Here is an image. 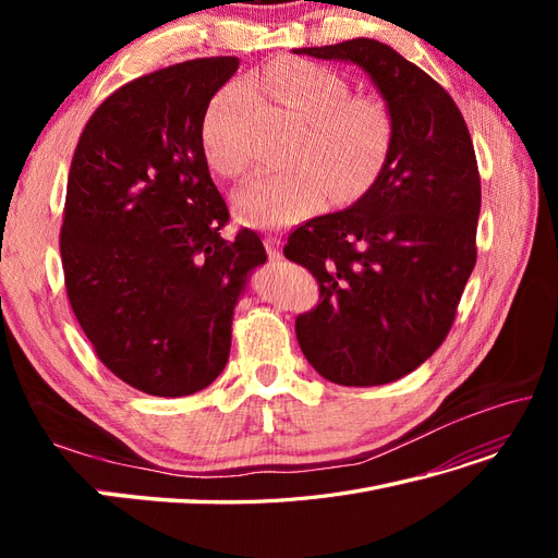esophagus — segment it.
Wrapping results in <instances>:
<instances>
[{
  "label": "esophagus",
  "mask_w": 558,
  "mask_h": 558,
  "mask_svg": "<svg viewBox=\"0 0 558 558\" xmlns=\"http://www.w3.org/2000/svg\"><path fill=\"white\" fill-rule=\"evenodd\" d=\"M265 248H267V256L272 260L281 258V240L279 238H265Z\"/></svg>",
  "instance_id": "esophagus-1"
}]
</instances>
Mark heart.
I'll return each mask as SVG.
<instances>
[{"instance_id": "obj_1", "label": "heart", "mask_w": 558, "mask_h": 558, "mask_svg": "<svg viewBox=\"0 0 558 558\" xmlns=\"http://www.w3.org/2000/svg\"><path fill=\"white\" fill-rule=\"evenodd\" d=\"M258 88L302 121L295 165L251 177L234 195L240 221L286 228L326 205L330 193L347 202L373 185L393 144V118L377 97L349 95V83L328 66L281 58L260 72ZM238 90L214 97L202 123V148L214 172L240 177L248 156L226 140Z\"/></svg>"}]
</instances>
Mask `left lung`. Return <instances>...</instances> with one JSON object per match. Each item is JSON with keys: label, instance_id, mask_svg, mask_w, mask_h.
<instances>
[{"label": "left lung", "instance_id": "left-lung-1", "mask_svg": "<svg viewBox=\"0 0 558 558\" xmlns=\"http://www.w3.org/2000/svg\"><path fill=\"white\" fill-rule=\"evenodd\" d=\"M293 53L356 64L393 118L377 181L283 246L320 286V305L295 320L298 344L332 384L396 381L445 342L475 267V148L449 93L391 46L359 37Z\"/></svg>", "mask_w": 558, "mask_h": 558}]
</instances>
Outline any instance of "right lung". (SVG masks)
I'll list each match as a JSON object with an SVG mask.
<instances>
[{"mask_svg":"<svg viewBox=\"0 0 558 558\" xmlns=\"http://www.w3.org/2000/svg\"><path fill=\"white\" fill-rule=\"evenodd\" d=\"M238 58H199L125 83L90 116L66 179V295L99 361L137 391L207 388L230 356L232 316L265 265L260 238L226 240L202 123Z\"/></svg>","mask_w":558,"mask_h":558,"instance_id":"1","label":"right lung"}]
</instances>
